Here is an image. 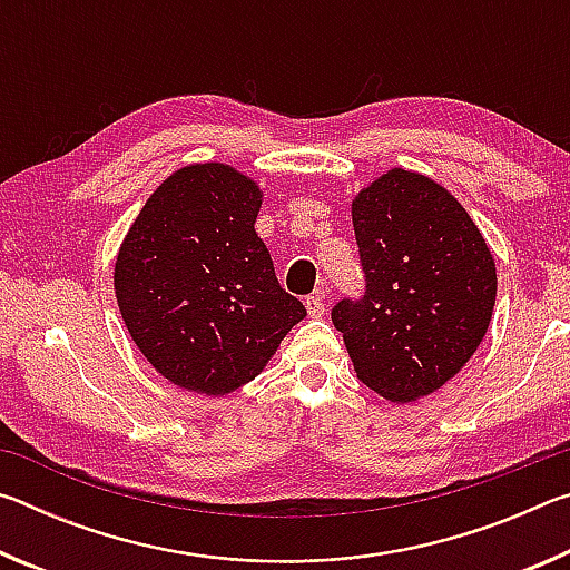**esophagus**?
<instances>
[{"label":"esophagus","instance_id":"34e87169","mask_svg":"<svg viewBox=\"0 0 570 570\" xmlns=\"http://www.w3.org/2000/svg\"><path fill=\"white\" fill-rule=\"evenodd\" d=\"M304 306H306V312H308V316H312V320H320V316L324 314V294L316 292L312 296H306Z\"/></svg>","mask_w":570,"mask_h":570}]
</instances>
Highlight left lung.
<instances>
[{
  "mask_svg": "<svg viewBox=\"0 0 570 570\" xmlns=\"http://www.w3.org/2000/svg\"><path fill=\"white\" fill-rule=\"evenodd\" d=\"M352 224L366 294L336 304L332 322L366 387L397 404L428 397L488 332L495 258L460 200L417 170L390 168L366 183Z\"/></svg>",
  "mask_w": 570,
  "mask_h": 570,
  "instance_id": "8db88e82",
  "label": "left lung"
}]
</instances>
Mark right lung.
I'll list each match as a JSON object with an SVG mask.
<instances>
[{
	"label": "right lung",
	"mask_w": 570,
	"mask_h": 570,
	"mask_svg": "<svg viewBox=\"0 0 570 570\" xmlns=\"http://www.w3.org/2000/svg\"><path fill=\"white\" fill-rule=\"evenodd\" d=\"M258 183L188 163L153 190L115 256L112 286L142 356L180 390L224 397L266 370L304 304L256 234Z\"/></svg>",
	"instance_id": "obj_1"
}]
</instances>
